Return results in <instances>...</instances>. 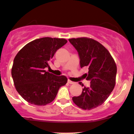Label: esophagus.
I'll use <instances>...</instances> for the list:
<instances>
[{"instance_id": "1", "label": "esophagus", "mask_w": 134, "mask_h": 134, "mask_svg": "<svg viewBox=\"0 0 134 134\" xmlns=\"http://www.w3.org/2000/svg\"><path fill=\"white\" fill-rule=\"evenodd\" d=\"M68 83L69 84H74V82L71 81V80H68Z\"/></svg>"}]
</instances>
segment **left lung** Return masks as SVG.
Returning a JSON list of instances; mask_svg holds the SVG:
<instances>
[{"label":"left lung","instance_id":"8db88e82","mask_svg":"<svg viewBox=\"0 0 134 134\" xmlns=\"http://www.w3.org/2000/svg\"><path fill=\"white\" fill-rule=\"evenodd\" d=\"M69 41L77 51L81 68L88 70L85 75L91 81V86L85 87L81 94L72 100L79 108L91 110L104 104L111 93L116 83V63L109 51L95 40L81 37Z\"/></svg>","mask_w":134,"mask_h":134}]
</instances>
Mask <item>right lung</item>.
I'll list each match as a JSON object with an SVG mask.
<instances>
[{
  "instance_id": "obj_1",
  "label": "right lung",
  "mask_w": 134,
  "mask_h": 134,
  "mask_svg": "<svg viewBox=\"0 0 134 134\" xmlns=\"http://www.w3.org/2000/svg\"><path fill=\"white\" fill-rule=\"evenodd\" d=\"M64 38L45 37L25 45L15 57L12 76L15 89L24 100L36 105L52 102L68 79L46 71L55 52L67 43Z\"/></svg>"
}]
</instances>
